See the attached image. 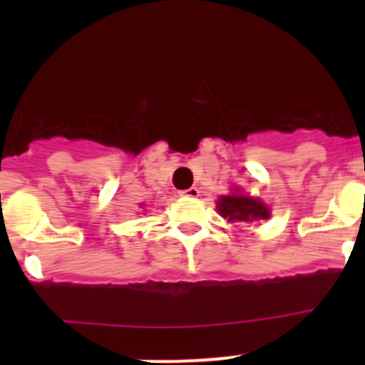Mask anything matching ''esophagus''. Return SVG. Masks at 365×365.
Wrapping results in <instances>:
<instances>
[{"label":"esophagus","instance_id":"obj_1","mask_svg":"<svg viewBox=\"0 0 365 365\" xmlns=\"http://www.w3.org/2000/svg\"><path fill=\"white\" fill-rule=\"evenodd\" d=\"M179 195H180V197H197V195H199V188L192 186V188H188V190H180Z\"/></svg>","mask_w":365,"mask_h":365}]
</instances>
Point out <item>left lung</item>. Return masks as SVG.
I'll return each instance as SVG.
<instances>
[{
    "mask_svg": "<svg viewBox=\"0 0 365 365\" xmlns=\"http://www.w3.org/2000/svg\"><path fill=\"white\" fill-rule=\"evenodd\" d=\"M217 212L230 222H252L259 219H269V206L250 195H245L240 190H234L232 195H221L217 199Z\"/></svg>",
    "mask_w": 365,
    "mask_h": 365,
    "instance_id": "8db88e82",
    "label": "left lung"
}]
</instances>
